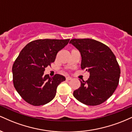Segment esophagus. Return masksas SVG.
<instances>
[{"label": "esophagus", "instance_id": "34e87169", "mask_svg": "<svg viewBox=\"0 0 132 132\" xmlns=\"http://www.w3.org/2000/svg\"><path fill=\"white\" fill-rule=\"evenodd\" d=\"M66 81H70V80L72 79V78H70V77H66Z\"/></svg>", "mask_w": 132, "mask_h": 132}]
</instances>
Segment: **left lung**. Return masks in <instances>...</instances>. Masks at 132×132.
I'll return each instance as SVG.
<instances>
[{"mask_svg":"<svg viewBox=\"0 0 132 132\" xmlns=\"http://www.w3.org/2000/svg\"><path fill=\"white\" fill-rule=\"evenodd\" d=\"M82 57L81 69L89 72L87 81H81L73 92L78 101L87 105H97L113 94L119 82L120 69L116 56L107 45L93 39H72Z\"/></svg>","mask_w":132,"mask_h":132,"instance_id":"8db88e82","label":"left lung"}]
</instances>
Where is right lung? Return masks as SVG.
Returning a JSON list of instances; mask_svg holds the SVG:
<instances>
[{
	"instance_id": "right-lung-1",
	"label": "right lung",
	"mask_w": 132,
	"mask_h": 132,
	"mask_svg": "<svg viewBox=\"0 0 132 132\" xmlns=\"http://www.w3.org/2000/svg\"><path fill=\"white\" fill-rule=\"evenodd\" d=\"M69 41L39 39L30 42L20 51L12 66L13 83L25 102L40 106L54 99L57 86L66 78L58 74L50 78L44 75V71Z\"/></svg>"
}]
</instances>
